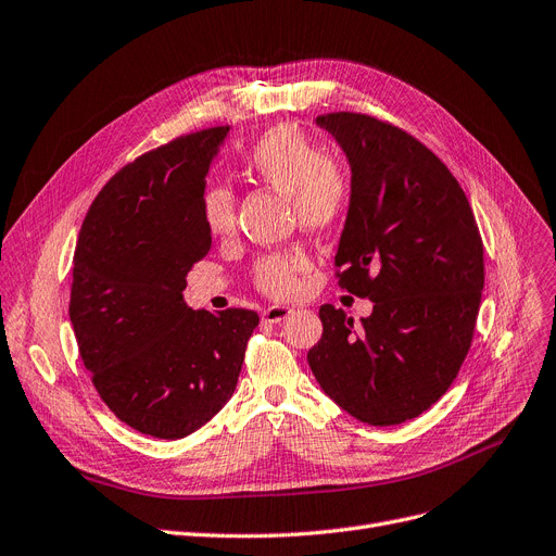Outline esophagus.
Returning <instances> with one entry per match:
<instances>
[{"label":"esophagus","mask_w":556,"mask_h":556,"mask_svg":"<svg viewBox=\"0 0 556 556\" xmlns=\"http://www.w3.org/2000/svg\"><path fill=\"white\" fill-rule=\"evenodd\" d=\"M291 313H293L291 306H268V308L263 311V323L277 325V323H281V320H286L288 316H291Z\"/></svg>","instance_id":"34e87169"}]
</instances>
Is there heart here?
<instances>
[{
  "mask_svg": "<svg viewBox=\"0 0 556 556\" xmlns=\"http://www.w3.org/2000/svg\"><path fill=\"white\" fill-rule=\"evenodd\" d=\"M243 173L288 195L300 227L325 233L345 220L352 206L354 179L345 159L320 154L298 125L265 129L240 156ZM202 220L208 233L225 236L236 223V198L227 186H208L202 195ZM302 254H268L254 265V283L270 298H288L298 288Z\"/></svg>",
  "mask_w": 556,
  "mask_h": 556,
  "instance_id": "obj_1",
  "label": "heart"
}]
</instances>
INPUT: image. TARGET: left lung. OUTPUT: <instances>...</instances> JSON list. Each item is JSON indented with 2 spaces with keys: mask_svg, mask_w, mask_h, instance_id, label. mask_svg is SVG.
<instances>
[{
  "mask_svg": "<svg viewBox=\"0 0 556 556\" xmlns=\"http://www.w3.org/2000/svg\"><path fill=\"white\" fill-rule=\"evenodd\" d=\"M316 123L341 144L354 179L336 277L375 302L361 329L320 306L308 350L320 389L361 422L412 420L439 402L470 350L484 288V245L464 188L404 129L338 111Z\"/></svg>",
  "mask_w": 556,
  "mask_h": 556,
  "instance_id": "1",
  "label": "left lung"
}]
</instances>
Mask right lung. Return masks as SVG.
<instances>
[{"instance_id":"obj_1","label":"right lung","mask_w":556,"mask_h":556,"mask_svg":"<svg viewBox=\"0 0 556 556\" xmlns=\"http://www.w3.org/2000/svg\"><path fill=\"white\" fill-rule=\"evenodd\" d=\"M229 127L175 138L127 163L90 204L72 268L70 323L92 386L125 425L175 441L233 395L250 308L192 311L186 275L211 250L202 195Z\"/></svg>"}]
</instances>
